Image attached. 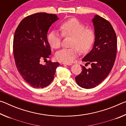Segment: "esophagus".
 <instances>
[{
  "mask_svg": "<svg viewBox=\"0 0 126 126\" xmlns=\"http://www.w3.org/2000/svg\"><path fill=\"white\" fill-rule=\"evenodd\" d=\"M62 64H63V65H65V64L68 65H72V63H65V62H63V63H62Z\"/></svg>",
  "mask_w": 126,
  "mask_h": 126,
  "instance_id": "obj_1",
  "label": "esophagus"
}]
</instances>
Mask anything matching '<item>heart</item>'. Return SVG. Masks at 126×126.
<instances>
[{"label":"heart","mask_w":126,"mask_h":126,"mask_svg":"<svg viewBox=\"0 0 126 126\" xmlns=\"http://www.w3.org/2000/svg\"><path fill=\"white\" fill-rule=\"evenodd\" d=\"M62 34L58 31H52L48 35L50 46L54 49L61 47L62 38L71 37L72 39L70 48H64L55 54L57 60L65 63L73 61L80 53H86L92 47L95 39V33L92 29L86 28L84 24L76 18H71L60 25Z\"/></svg>","instance_id":"b5f03b06"}]
</instances>
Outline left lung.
<instances>
[{"label":"left lung","instance_id":"1","mask_svg":"<svg viewBox=\"0 0 126 126\" xmlns=\"http://www.w3.org/2000/svg\"><path fill=\"white\" fill-rule=\"evenodd\" d=\"M95 39L93 49L83 62L91 64V68L82 66L81 73L75 80L82 88L90 89L97 86L105 79L113 67L116 59L117 43L115 31L110 23L98 15L92 19Z\"/></svg>","mask_w":126,"mask_h":126}]
</instances>
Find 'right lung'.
Instances as JSON below:
<instances>
[{
  "mask_svg": "<svg viewBox=\"0 0 126 126\" xmlns=\"http://www.w3.org/2000/svg\"><path fill=\"white\" fill-rule=\"evenodd\" d=\"M55 14L38 13L21 21L15 32L13 54L17 69L28 84L35 88H43L52 82L58 62L49 61L40 63L51 54L47 32L58 19Z\"/></svg>",
  "mask_w": 126,
  "mask_h": 126,
  "instance_id": "add662e5",
  "label": "right lung"
}]
</instances>
